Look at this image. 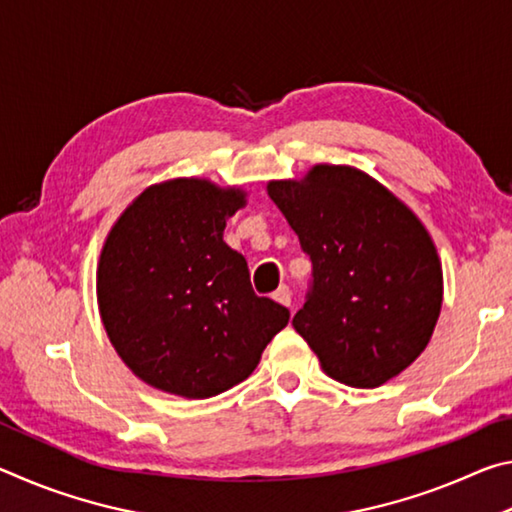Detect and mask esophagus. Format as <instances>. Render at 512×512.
Listing matches in <instances>:
<instances>
[{
  "label": "esophagus",
  "mask_w": 512,
  "mask_h": 512,
  "mask_svg": "<svg viewBox=\"0 0 512 512\" xmlns=\"http://www.w3.org/2000/svg\"><path fill=\"white\" fill-rule=\"evenodd\" d=\"M273 300L280 302V305H284V307H291V291L287 284H282V287L273 293Z\"/></svg>",
  "instance_id": "34e87169"
}]
</instances>
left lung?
<instances>
[{"label": "left lung", "mask_w": 512, "mask_h": 512, "mask_svg": "<svg viewBox=\"0 0 512 512\" xmlns=\"http://www.w3.org/2000/svg\"><path fill=\"white\" fill-rule=\"evenodd\" d=\"M266 189L314 266L293 327L320 366L354 388L400 375L427 348L443 307V266L427 228L354 167L316 164Z\"/></svg>", "instance_id": "obj_1"}]
</instances>
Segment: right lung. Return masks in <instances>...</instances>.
<instances>
[{
    "mask_svg": "<svg viewBox=\"0 0 512 512\" xmlns=\"http://www.w3.org/2000/svg\"><path fill=\"white\" fill-rule=\"evenodd\" d=\"M244 205L239 187L167 180L144 189L103 244V327L121 361L158 391L187 400L228 391L289 323V309L257 296L244 255L223 241Z\"/></svg>",
    "mask_w": 512,
    "mask_h": 512,
    "instance_id": "add662e5",
    "label": "right lung"
}]
</instances>
